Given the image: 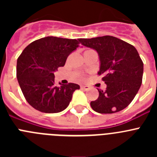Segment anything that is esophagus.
Returning a JSON list of instances; mask_svg holds the SVG:
<instances>
[{
  "instance_id": "1",
  "label": "esophagus",
  "mask_w": 157,
  "mask_h": 157,
  "mask_svg": "<svg viewBox=\"0 0 157 157\" xmlns=\"http://www.w3.org/2000/svg\"><path fill=\"white\" fill-rule=\"evenodd\" d=\"M81 89H82V90H88L89 89H90V87H89L88 86H83V85H82L81 86Z\"/></svg>"
}]
</instances>
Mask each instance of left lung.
I'll return each instance as SVG.
<instances>
[{
    "label": "left lung",
    "mask_w": 157,
    "mask_h": 157,
    "mask_svg": "<svg viewBox=\"0 0 157 157\" xmlns=\"http://www.w3.org/2000/svg\"><path fill=\"white\" fill-rule=\"evenodd\" d=\"M80 43L97 51L100 59L98 74L107 88L98 90L99 97L91 101L94 111L110 114L128 106L139 90L143 75V62L138 51L129 43L113 36L80 38Z\"/></svg>",
    "instance_id": "obj_1"
}]
</instances>
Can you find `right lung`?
<instances>
[{
    "label": "right lung",
    "mask_w": 157,
    "mask_h": 157,
    "mask_svg": "<svg viewBox=\"0 0 157 157\" xmlns=\"http://www.w3.org/2000/svg\"><path fill=\"white\" fill-rule=\"evenodd\" d=\"M79 39L42 37L24 48L16 65V77L27 101L45 113H57L67 109L78 84L55 86V75L67 56L78 47Z\"/></svg>",
    "instance_id": "add662e5"
}]
</instances>
